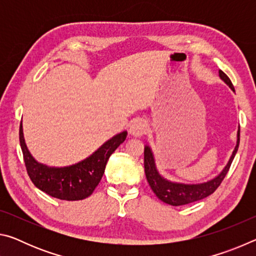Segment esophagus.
I'll return each instance as SVG.
<instances>
[{"label":"esophagus","instance_id":"esophagus-1","mask_svg":"<svg viewBox=\"0 0 256 256\" xmlns=\"http://www.w3.org/2000/svg\"><path fill=\"white\" fill-rule=\"evenodd\" d=\"M146 132V123L144 120H134L133 122L130 124V134L136 138L144 136Z\"/></svg>","mask_w":256,"mask_h":256}]
</instances>
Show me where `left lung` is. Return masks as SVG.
<instances>
[{"label": "left lung", "mask_w": 256, "mask_h": 256, "mask_svg": "<svg viewBox=\"0 0 256 256\" xmlns=\"http://www.w3.org/2000/svg\"><path fill=\"white\" fill-rule=\"evenodd\" d=\"M219 76L220 79L232 90V92H235L230 79H229L222 70H219ZM238 146H240V126H238L237 131L236 146L235 149H234L227 164L224 167V170L212 180L196 184L180 183V182H172L164 178V177L158 172L157 166H156V160L152 150H151L149 146H146L144 172L146 180H148L151 190H154V193L157 196V198H160L162 202L167 203V204L178 206L202 200V198L209 196L210 194L214 193V190L218 188V186L222 184L224 176L227 175L234 158H235V154L238 150Z\"/></svg>", "instance_id": "1"}]
</instances>
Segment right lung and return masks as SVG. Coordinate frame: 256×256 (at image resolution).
<instances>
[{
	"label": "right lung",
	"instance_id": "right-lung-1",
	"mask_svg": "<svg viewBox=\"0 0 256 256\" xmlns=\"http://www.w3.org/2000/svg\"><path fill=\"white\" fill-rule=\"evenodd\" d=\"M128 132L123 131L107 140L89 157L71 166L50 167L38 162L26 144L22 123L20 124V146L27 172L37 188L48 196L66 201H78L92 196L105 172L110 154L123 144Z\"/></svg>",
	"mask_w": 256,
	"mask_h": 256
}]
</instances>
